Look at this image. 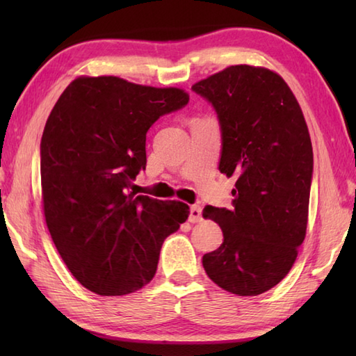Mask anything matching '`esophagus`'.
<instances>
[{
    "label": "esophagus",
    "instance_id": "34e87169",
    "mask_svg": "<svg viewBox=\"0 0 356 356\" xmlns=\"http://www.w3.org/2000/svg\"><path fill=\"white\" fill-rule=\"evenodd\" d=\"M188 220L191 223L202 222V208L199 205H193L190 208V217H188Z\"/></svg>",
    "mask_w": 356,
    "mask_h": 356
}]
</instances>
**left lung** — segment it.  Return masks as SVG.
I'll list each match as a JSON object with an SVG mask.
<instances>
[{
    "label": "left lung",
    "mask_w": 356,
    "mask_h": 356,
    "mask_svg": "<svg viewBox=\"0 0 356 356\" xmlns=\"http://www.w3.org/2000/svg\"><path fill=\"white\" fill-rule=\"evenodd\" d=\"M191 90L217 113L218 170L237 179L231 209H203L223 232L218 249L203 255V268L222 289L254 297L287 275L306 237L311 136L291 88L268 69L231 65Z\"/></svg>",
    "instance_id": "obj_1"
}]
</instances>
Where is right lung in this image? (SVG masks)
<instances>
[{
    "mask_svg": "<svg viewBox=\"0 0 356 356\" xmlns=\"http://www.w3.org/2000/svg\"><path fill=\"white\" fill-rule=\"evenodd\" d=\"M180 88L81 76L59 96L41 139L44 216L59 255L97 295L131 293L153 280L161 248L190 208L130 193L147 166V131L184 108Z\"/></svg>",
    "mask_w": 356,
    "mask_h": 356,
    "instance_id": "right-lung-1",
    "label": "right lung"
}]
</instances>
